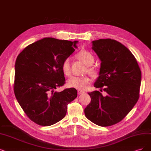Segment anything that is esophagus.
Segmentation results:
<instances>
[{
	"instance_id": "34e87169",
	"label": "esophagus",
	"mask_w": 151,
	"mask_h": 151,
	"mask_svg": "<svg viewBox=\"0 0 151 151\" xmlns=\"http://www.w3.org/2000/svg\"><path fill=\"white\" fill-rule=\"evenodd\" d=\"M85 93L84 91L80 90H78V94H83V93Z\"/></svg>"
}]
</instances>
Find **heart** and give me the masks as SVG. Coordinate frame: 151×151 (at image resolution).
<instances>
[{
  "mask_svg": "<svg viewBox=\"0 0 151 151\" xmlns=\"http://www.w3.org/2000/svg\"><path fill=\"white\" fill-rule=\"evenodd\" d=\"M77 56L86 66H88V71L89 73L93 76H97L98 75V70L94 67L91 66L94 62V57L91 53L87 50H81L78 53ZM61 70L66 76L70 75L71 70L69 58H66L63 61L62 65H61ZM90 79L88 76H73L68 80V85L70 88L78 89V90H84L90 84Z\"/></svg>",
  "mask_w": 151,
  "mask_h": 151,
  "instance_id": "heart-1",
  "label": "heart"
}]
</instances>
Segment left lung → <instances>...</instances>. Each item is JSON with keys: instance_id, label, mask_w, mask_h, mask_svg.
Instances as JSON below:
<instances>
[{"instance_id": "8db88e82", "label": "left lung", "mask_w": 151, "mask_h": 151, "mask_svg": "<svg viewBox=\"0 0 151 151\" xmlns=\"http://www.w3.org/2000/svg\"><path fill=\"white\" fill-rule=\"evenodd\" d=\"M92 44L101 60L94 86L107 94L103 97L98 91L88 93L91 101L85 114L96 125L112 126L123 119L138 101L141 71L134 56L120 42L106 38L93 41Z\"/></svg>"}]
</instances>
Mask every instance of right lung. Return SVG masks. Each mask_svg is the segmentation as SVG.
Here are the masks:
<instances>
[{"label":"right lung","mask_w":151,"mask_h":151,"mask_svg":"<svg viewBox=\"0 0 151 151\" xmlns=\"http://www.w3.org/2000/svg\"><path fill=\"white\" fill-rule=\"evenodd\" d=\"M77 42L44 38L28 45L16 59V99L29 118L38 125L51 126L62 119L67 106L77 97L73 88L56 91L65 83L61 65L75 52Z\"/></svg>","instance_id":"1"}]
</instances>
